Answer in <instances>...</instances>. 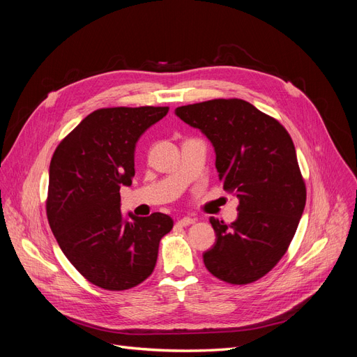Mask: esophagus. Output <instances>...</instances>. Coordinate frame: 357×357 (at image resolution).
Wrapping results in <instances>:
<instances>
[{"instance_id":"esophagus-1","label":"esophagus","mask_w":357,"mask_h":357,"mask_svg":"<svg viewBox=\"0 0 357 357\" xmlns=\"http://www.w3.org/2000/svg\"><path fill=\"white\" fill-rule=\"evenodd\" d=\"M195 222H197V219L188 218V215H186V218L178 219V220H177V225H178V226H189V225H193Z\"/></svg>"}]
</instances>
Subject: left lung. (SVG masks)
<instances>
[{
  "mask_svg": "<svg viewBox=\"0 0 357 357\" xmlns=\"http://www.w3.org/2000/svg\"><path fill=\"white\" fill-rule=\"evenodd\" d=\"M176 114L210 139L223 189L240 199L231 225L210 218L215 243L202 255L205 268L226 283H253L284 256L304 213L294 142L274 117L238 98L181 105Z\"/></svg>",
  "mask_w": 357,
  "mask_h": 357,
  "instance_id": "1",
  "label": "left lung"
}]
</instances>
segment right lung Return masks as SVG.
Segmentation results:
<instances>
[{
	"label": "right lung",
	"instance_id": "obj_1",
	"mask_svg": "<svg viewBox=\"0 0 357 357\" xmlns=\"http://www.w3.org/2000/svg\"><path fill=\"white\" fill-rule=\"evenodd\" d=\"M168 107H112L86 116L50 160L46 211L50 229L77 271L105 290H126L153 273L159 243L172 229L164 213L121 211V188L135 176L138 138Z\"/></svg>",
	"mask_w": 357,
	"mask_h": 357
}]
</instances>
